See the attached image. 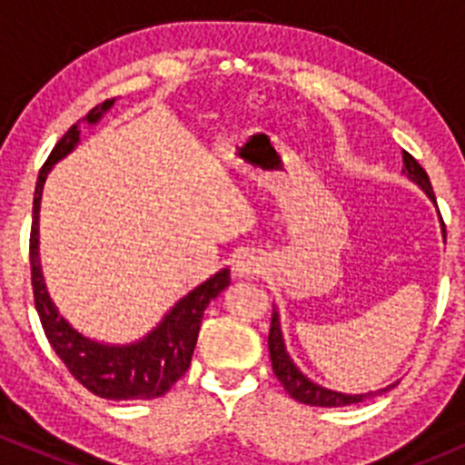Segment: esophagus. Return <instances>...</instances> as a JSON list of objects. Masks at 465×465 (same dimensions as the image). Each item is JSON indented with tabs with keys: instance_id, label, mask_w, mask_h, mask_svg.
Here are the masks:
<instances>
[{
	"instance_id": "1",
	"label": "esophagus",
	"mask_w": 465,
	"mask_h": 465,
	"mask_svg": "<svg viewBox=\"0 0 465 465\" xmlns=\"http://www.w3.org/2000/svg\"><path fill=\"white\" fill-rule=\"evenodd\" d=\"M233 270H236L238 276H256L262 270V261L254 254H245L241 256V261L236 262Z\"/></svg>"
}]
</instances>
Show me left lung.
<instances>
[{
  "label": "left lung",
  "instance_id": "8db88e82",
  "mask_svg": "<svg viewBox=\"0 0 465 465\" xmlns=\"http://www.w3.org/2000/svg\"><path fill=\"white\" fill-rule=\"evenodd\" d=\"M402 173L410 177L411 182L420 186V189L428 193V198L436 203L432 184H430V177L425 173V168L411 157L410 153H402ZM443 227V236H445V224L440 223ZM267 346H270V360H272V369H274V376L279 378V382L283 384L285 391L294 398V401L303 402V405H315V407H344V405H353V402H362L364 398L373 396V393H382L389 391L396 384H389V387L380 389V391H369V393H340L332 391V389L320 387L312 380H308L302 371L297 369V364L292 362V358L285 351V341H283V332H281V322H279V312L276 308L272 311V323H270V337H267Z\"/></svg>",
  "mask_w": 465,
  "mask_h": 465
}]
</instances>
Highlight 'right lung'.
<instances>
[{
    "label": "right lung",
    "mask_w": 465,
    "mask_h": 465,
    "mask_svg": "<svg viewBox=\"0 0 465 465\" xmlns=\"http://www.w3.org/2000/svg\"><path fill=\"white\" fill-rule=\"evenodd\" d=\"M114 105V98L101 103L87 112L83 121L89 125L98 124L101 116ZM81 124V121H78ZM74 124L64 133V137L51 150L49 159L40 168L33 195V224H31V283L35 311L40 315L42 328L54 346L55 355L64 362L74 378L96 396L107 401H153L163 396L173 384L186 373L193 355L195 341H198L200 323L211 302L229 285V270H220L203 285L191 290L182 297L163 320L134 344L112 346L103 341H94L78 332L63 315L55 303L51 302L46 290L45 276L40 265V200L45 180L55 162L72 153L81 142V128Z\"/></svg>",
    "instance_id": "obj_1"
}]
</instances>
